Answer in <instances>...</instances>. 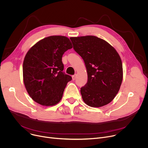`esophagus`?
I'll list each match as a JSON object with an SVG mask.
<instances>
[{
	"label": "esophagus",
	"mask_w": 148,
	"mask_h": 148,
	"mask_svg": "<svg viewBox=\"0 0 148 148\" xmlns=\"http://www.w3.org/2000/svg\"><path fill=\"white\" fill-rule=\"evenodd\" d=\"M75 78H76V75H73L72 76V79H73V80L74 81V80H75Z\"/></svg>",
	"instance_id": "esophagus-1"
}]
</instances>
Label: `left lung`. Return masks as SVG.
I'll return each mask as SVG.
<instances>
[{"instance_id":"1","label":"left lung","mask_w":148,"mask_h":148,"mask_svg":"<svg viewBox=\"0 0 148 148\" xmlns=\"http://www.w3.org/2000/svg\"><path fill=\"white\" fill-rule=\"evenodd\" d=\"M70 40L87 69L88 81L80 90L84 102L95 108L107 105L118 94L123 79L119 54L107 41L94 36Z\"/></svg>"}]
</instances>
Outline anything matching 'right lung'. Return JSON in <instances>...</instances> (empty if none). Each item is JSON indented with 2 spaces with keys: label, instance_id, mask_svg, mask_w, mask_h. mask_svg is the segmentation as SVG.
<instances>
[{
  "label": "right lung",
  "instance_id": "obj_1",
  "mask_svg": "<svg viewBox=\"0 0 148 148\" xmlns=\"http://www.w3.org/2000/svg\"><path fill=\"white\" fill-rule=\"evenodd\" d=\"M73 46L70 39L51 36L38 41L27 51L23 64V82L30 95L43 106H53L62 98L70 75L62 72V57Z\"/></svg>",
  "mask_w": 148,
  "mask_h": 148
}]
</instances>
